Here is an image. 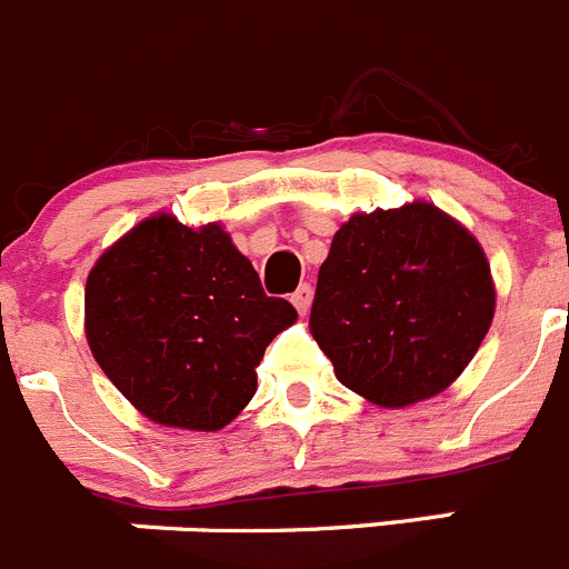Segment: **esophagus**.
<instances>
[{
    "label": "esophagus",
    "instance_id": "esophagus-1",
    "mask_svg": "<svg viewBox=\"0 0 569 569\" xmlns=\"http://www.w3.org/2000/svg\"><path fill=\"white\" fill-rule=\"evenodd\" d=\"M290 301H293L296 310H299L301 316H305V312L310 310V301H312V288H310V284H299V288H296V293L290 296Z\"/></svg>",
    "mask_w": 569,
    "mask_h": 569
}]
</instances>
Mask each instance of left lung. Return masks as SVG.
Listing matches in <instances>:
<instances>
[{
	"instance_id": "left-lung-1",
	"label": "left lung",
	"mask_w": 569,
	"mask_h": 569,
	"mask_svg": "<svg viewBox=\"0 0 569 569\" xmlns=\"http://www.w3.org/2000/svg\"><path fill=\"white\" fill-rule=\"evenodd\" d=\"M497 310L486 250L462 222L415 200L352 213L336 231L310 332L343 387L380 409L446 392Z\"/></svg>"
}]
</instances>
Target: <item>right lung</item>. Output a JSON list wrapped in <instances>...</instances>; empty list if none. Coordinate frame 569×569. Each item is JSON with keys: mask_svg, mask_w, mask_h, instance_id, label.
<instances>
[{"mask_svg": "<svg viewBox=\"0 0 569 569\" xmlns=\"http://www.w3.org/2000/svg\"><path fill=\"white\" fill-rule=\"evenodd\" d=\"M220 222L158 211L92 264L83 332L118 392L152 423L220 431L257 395L268 343L296 325Z\"/></svg>", "mask_w": 569, "mask_h": 569, "instance_id": "add662e5", "label": "right lung"}]
</instances>
